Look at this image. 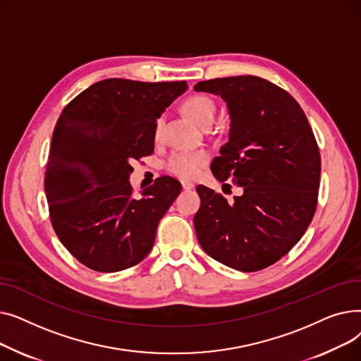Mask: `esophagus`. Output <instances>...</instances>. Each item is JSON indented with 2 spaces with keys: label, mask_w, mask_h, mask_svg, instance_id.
<instances>
[{
  "label": "esophagus",
  "mask_w": 361,
  "mask_h": 361,
  "mask_svg": "<svg viewBox=\"0 0 361 361\" xmlns=\"http://www.w3.org/2000/svg\"><path fill=\"white\" fill-rule=\"evenodd\" d=\"M181 185H183L184 190H192V188H195V184L192 181H187V180H183Z\"/></svg>",
  "instance_id": "34e87169"
}]
</instances>
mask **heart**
<instances>
[{"mask_svg": "<svg viewBox=\"0 0 361 361\" xmlns=\"http://www.w3.org/2000/svg\"><path fill=\"white\" fill-rule=\"evenodd\" d=\"M183 109L196 124L206 126L212 124L216 114V105L214 99L206 94H193L183 102ZM161 133V120L157 123L155 135L157 137ZM209 161V154L204 150H177L173 152L166 159V169L169 173L176 174L177 177L192 180L196 178L202 168Z\"/></svg>", "mask_w": 361, "mask_h": 361, "instance_id": "heart-1", "label": "heart"}]
</instances>
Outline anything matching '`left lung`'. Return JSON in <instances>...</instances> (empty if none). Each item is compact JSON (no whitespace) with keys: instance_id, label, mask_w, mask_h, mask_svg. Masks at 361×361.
Returning a JSON list of instances; mask_svg holds the SVG:
<instances>
[{"instance_id":"8db88e82","label":"left lung","mask_w":361,"mask_h":361,"mask_svg":"<svg viewBox=\"0 0 361 361\" xmlns=\"http://www.w3.org/2000/svg\"><path fill=\"white\" fill-rule=\"evenodd\" d=\"M195 90L226 104L228 142L211 169L218 181L230 178L243 190L228 203L197 185V240L235 271L268 268L294 247L316 211L320 155L312 127L288 92L256 75L204 80Z\"/></svg>"}]
</instances>
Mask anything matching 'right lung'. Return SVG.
Returning a JSON list of instances; mask_svg holds the SVG:
<instances>
[{
    "label": "right lung",
    "mask_w": 361,
    "mask_h": 361,
    "mask_svg": "<svg viewBox=\"0 0 361 361\" xmlns=\"http://www.w3.org/2000/svg\"><path fill=\"white\" fill-rule=\"evenodd\" d=\"M185 82L105 79L78 94L56 121L45 171L54 230L85 267L118 272L154 247L181 184L161 177L135 197L130 162L154 154L157 120Z\"/></svg>",
    "instance_id": "add662e5"
}]
</instances>
